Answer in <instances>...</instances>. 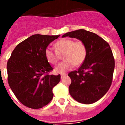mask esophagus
<instances>
[{"label":"esophagus","instance_id":"obj_1","mask_svg":"<svg viewBox=\"0 0 125 125\" xmlns=\"http://www.w3.org/2000/svg\"><path fill=\"white\" fill-rule=\"evenodd\" d=\"M66 75H67V74H66L62 73V74H61V78H63V77L66 76Z\"/></svg>","mask_w":125,"mask_h":125}]
</instances>
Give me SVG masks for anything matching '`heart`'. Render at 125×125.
<instances>
[{
    "mask_svg": "<svg viewBox=\"0 0 125 125\" xmlns=\"http://www.w3.org/2000/svg\"><path fill=\"white\" fill-rule=\"evenodd\" d=\"M54 51L50 47L45 49L46 60L51 64L58 62L60 56L62 54L64 61L55 68V72L63 73L72 69L74 66H80L83 63L87 56V47L82 41H74L69 38H64L54 44Z\"/></svg>",
    "mask_w": 125,
    "mask_h": 125,
    "instance_id": "heart-1",
    "label": "heart"
}]
</instances>
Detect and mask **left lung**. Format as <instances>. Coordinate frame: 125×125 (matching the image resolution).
<instances>
[{"mask_svg":"<svg viewBox=\"0 0 125 125\" xmlns=\"http://www.w3.org/2000/svg\"><path fill=\"white\" fill-rule=\"evenodd\" d=\"M82 41L87 47L86 59L78 71H71L69 87L71 96L78 102L92 104L109 90L113 80L115 59L110 46L103 38L84 29L69 32L62 36Z\"/></svg>","mask_w":125,"mask_h":125,"instance_id":"left-lung-1","label":"left lung"}]
</instances>
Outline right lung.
I'll return each mask as SVG.
<instances>
[{
	"instance_id": "1",
	"label": "right lung",
	"mask_w": 125,
	"mask_h": 125,
	"mask_svg": "<svg viewBox=\"0 0 125 125\" xmlns=\"http://www.w3.org/2000/svg\"><path fill=\"white\" fill-rule=\"evenodd\" d=\"M59 36L35 34L19 43L7 61V80L17 100L24 106L39 109L53 98V88L61 75H50L53 70L46 60L45 49Z\"/></svg>"
}]
</instances>
